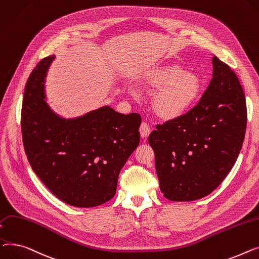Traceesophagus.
Returning <instances> with one entry per match:
<instances>
[{"label":"esophagus","mask_w":259,"mask_h":259,"mask_svg":"<svg viewBox=\"0 0 259 259\" xmlns=\"http://www.w3.org/2000/svg\"><path fill=\"white\" fill-rule=\"evenodd\" d=\"M139 132H140V135H141L142 138H147V137L150 134V127L146 122H142L141 125H140Z\"/></svg>","instance_id":"1"}]
</instances>
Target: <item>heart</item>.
Wrapping results in <instances>:
<instances>
[{
  "label": "heart",
  "mask_w": 259,
  "mask_h": 259,
  "mask_svg": "<svg viewBox=\"0 0 259 259\" xmlns=\"http://www.w3.org/2000/svg\"><path fill=\"white\" fill-rule=\"evenodd\" d=\"M146 82L159 89L153 99L155 112L163 118L174 119L191 109L201 93L197 76L178 65H167L146 74Z\"/></svg>",
  "instance_id": "1"
}]
</instances>
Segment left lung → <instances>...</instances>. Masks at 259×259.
Returning a JSON list of instances; mask_svg holds the SVG:
<instances>
[{"label":"left lung","mask_w":259,"mask_h":259,"mask_svg":"<svg viewBox=\"0 0 259 259\" xmlns=\"http://www.w3.org/2000/svg\"><path fill=\"white\" fill-rule=\"evenodd\" d=\"M212 79L185 115L151 132L160 189L166 199L190 202L210 194L229 174L245 139L247 105L235 73L217 56Z\"/></svg>","instance_id":"obj_1"}]
</instances>
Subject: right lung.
Listing matches in <instances>:
<instances>
[{"mask_svg": "<svg viewBox=\"0 0 259 259\" xmlns=\"http://www.w3.org/2000/svg\"><path fill=\"white\" fill-rule=\"evenodd\" d=\"M54 55L30 74L22 106V135L33 171L56 197L78 207L113 199L120 170L139 145L141 116L109 105L63 118L46 101L45 81Z\"/></svg>", "mask_w": 259, "mask_h": 259, "instance_id": "add662e5", "label": "right lung"}]
</instances>
